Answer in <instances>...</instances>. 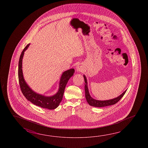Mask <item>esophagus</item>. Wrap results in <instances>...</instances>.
I'll return each mask as SVG.
<instances>
[{"label":"esophagus","instance_id":"obj_1","mask_svg":"<svg viewBox=\"0 0 148 148\" xmlns=\"http://www.w3.org/2000/svg\"><path fill=\"white\" fill-rule=\"evenodd\" d=\"M84 69V66L82 64H79L78 66H77V71L78 73L82 72Z\"/></svg>","mask_w":148,"mask_h":148}]
</instances>
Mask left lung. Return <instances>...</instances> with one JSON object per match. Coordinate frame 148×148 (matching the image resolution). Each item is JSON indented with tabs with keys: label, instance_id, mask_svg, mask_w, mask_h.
<instances>
[{
	"label": "left lung",
	"instance_id": "1",
	"mask_svg": "<svg viewBox=\"0 0 148 148\" xmlns=\"http://www.w3.org/2000/svg\"><path fill=\"white\" fill-rule=\"evenodd\" d=\"M84 80H85V97H86V101H87V103L89 105H90L91 106L102 107L114 105V104L117 103L122 98L123 96L125 94L126 91L127 90H126L123 92L122 94L120 95V96H119L118 97L113 98V99H109V100H105V101L97 100V99H94L93 98L91 97L90 95L89 94V92L87 80V78H86L85 75H84Z\"/></svg>",
	"mask_w": 148,
	"mask_h": 148
}]
</instances>
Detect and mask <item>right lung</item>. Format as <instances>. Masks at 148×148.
Wrapping results in <instances>:
<instances>
[{
	"label": "right lung",
	"instance_id": "1",
	"mask_svg": "<svg viewBox=\"0 0 148 148\" xmlns=\"http://www.w3.org/2000/svg\"><path fill=\"white\" fill-rule=\"evenodd\" d=\"M29 45L30 44H28L25 47L19 58L18 75L21 89L25 98L32 103L43 108L54 110L58 107L62 101L66 84L69 79L73 75L75 69H70L62 73L59 82V89L56 94L51 96H46L36 93L29 87L25 82L23 73V58L25 51L27 49Z\"/></svg>",
	"mask_w": 148,
	"mask_h": 148
}]
</instances>
